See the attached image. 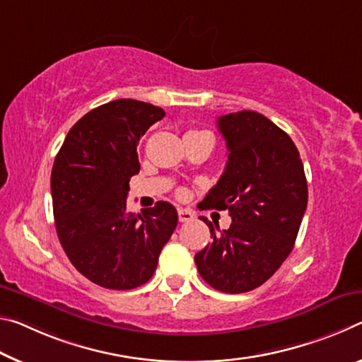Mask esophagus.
<instances>
[{
  "label": "esophagus",
  "mask_w": 362,
  "mask_h": 362,
  "mask_svg": "<svg viewBox=\"0 0 362 362\" xmlns=\"http://www.w3.org/2000/svg\"><path fill=\"white\" fill-rule=\"evenodd\" d=\"M193 217H194V214L190 209H182V208L179 209V221L180 222H190V221H193Z\"/></svg>",
  "instance_id": "34e87169"
}]
</instances>
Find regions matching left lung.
Listing matches in <instances>:
<instances>
[{
  "instance_id": "obj_1",
  "label": "left lung",
  "mask_w": 362,
  "mask_h": 362,
  "mask_svg": "<svg viewBox=\"0 0 362 362\" xmlns=\"http://www.w3.org/2000/svg\"><path fill=\"white\" fill-rule=\"evenodd\" d=\"M228 160L203 199L206 208L228 211L232 223L194 255L198 272L212 288L245 293L261 286L293 250L308 206V182L295 143L256 111L217 119Z\"/></svg>"
}]
</instances>
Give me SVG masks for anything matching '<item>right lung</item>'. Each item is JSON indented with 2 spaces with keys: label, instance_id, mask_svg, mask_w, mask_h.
Here are the masks:
<instances>
[{
  "label": "right lung",
  "instance_id": "obj_1",
  "mask_svg": "<svg viewBox=\"0 0 362 362\" xmlns=\"http://www.w3.org/2000/svg\"><path fill=\"white\" fill-rule=\"evenodd\" d=\"M164 109L116 100L91 109L69 130L51 170L57 238L74 267L109 290L136 288L153 277L177 227L168 202L127 211L129 182L139 174L136 146Z\"/></svg>",
  "mask_w": 362,
  "mask_h": 362
}]
</instances>
